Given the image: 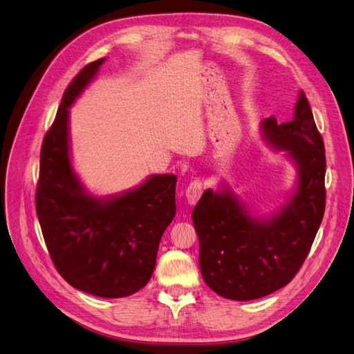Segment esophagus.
<instances>
[{"label": "esophagus", "mask_w": 354, "mask_h": 354, "mask_svg": "<svg viewBox=\"0 0 354 354\" xmlns=\"http://www.w3.org/2000/svg\"><path fill=\"white\" fill-rule=\"evenodd\" d=\"M203 189H204V184H203L200 179L192 180L191 184L187 187L185 196H187V200H188V203L191 204V206H192V204H196L200 200L201 194H203Z\"/></svg>", "instance_id": "esophagus-1"}]
</instances>
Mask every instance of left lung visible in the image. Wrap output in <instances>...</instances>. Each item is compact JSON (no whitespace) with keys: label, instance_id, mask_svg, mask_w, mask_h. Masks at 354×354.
I'll return each mask as SVG.
<instances>
[{"label":"left lung","instance_id":"obj_1","mask_svg":"<svg viewBox=\"0 0 354 354\" xmlns=\"http://www.w3.org/2000/svg\"><path fill=\"white\" fill-rule=\"evenodd\" d=\"M266 140L299 165V188L266 222L250 216L231 191L203 192L192 210L200 241V269L209 287L230 300H254L297 275L321 226L326 157L309 101L301 91L294 119L261 123Z\"/></svg>","mask_w":354,"mask_h":354}]
</instances>
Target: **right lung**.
I'll list each match as a JSON object with an SVG mask.
<instances>
[{"mask_svg": "<svg viewBox=\"0 0 354 354\" xmlns=\"http://www.w3.org/2000/svg\"><path fill=\"white\" fill-rule=\"evenodd\" d=\"M102 63L86 64L64 91L42 141L35 204L50 257L64 281L119 299L144 288L153 275L158 244L176 213V176L154 175L111 200L84 192L69 158L67 109Z\"/></svg>", "mask_w": 354, "mask_h": 354, "instance_id": "add662e5", "label": "right lung"}]
</instances>
